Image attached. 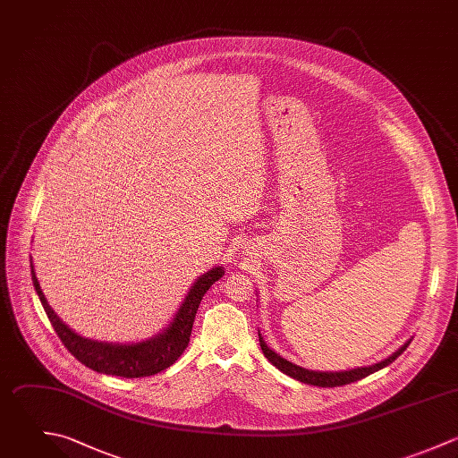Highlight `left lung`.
I'll return each mask as SVG.
<instances>
[{
    "instance_id": "left-lung-1",
    "label": "left lung",
    "mask_w": 458,
    "mask_h": 458,
    "mask_svg": "<svg viewBox=\"0 0 458 458\" xmlns=\"http://www.w3.org/2000/svg\"><path fill=\"white\" fill-rule=\"evenodd\" d=\"M259 341H260V348L266 355V359L275 366L278 368L282 373H285L287 377L298 380V382H303L307 386H316V387H341V386H348L352 382H357L360 378H366L369 377L371 373L378 371V369H384L386 366H389L391 362H394L411 344L412 339H409L402 348H398L391 357H387L386 360L378 362V364H373V366H366V368H357V369H350V371H310V369H305V368H300L289 360H285L284 357H280L278 353H275L271 348H267V344L264 343V337L260 335L259 332Z\"/></svg>"
}]
</instances>
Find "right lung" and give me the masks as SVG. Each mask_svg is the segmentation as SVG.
<instances>
[{
  "label": "right lung",
  "instance_id": "add662e5",
  "mask_svg": "<svg viewBox=\"0 0 458 458\" xmlns=\"http://www.w3.org/2000/svg\"><path fill=\"white\" fill-rule=\"evenodd\" d=\"M30 267H31V280H33L35 293L47 314V319L51 321L56 335L60 337L62 344L71 352V355H74V359H78L83 366H87L92 371L112 375V377H123V378L151 377L167 369L178 360V357L185 352L189 344L192 323L205 293L214 285V282H217L225 275V269L221 266L212 267L210 271L201 275L192 284L191 291L182 301L173 321L162 334L151 339H146L142 343L115 344V343L85 339L76 332H72L65 323H62V319L49 307L40 289V284L35 276V269L31 262H30Z\"/></svg>",
  "mask_w": 458,
  "mask_h": 458
}]
</instances>
